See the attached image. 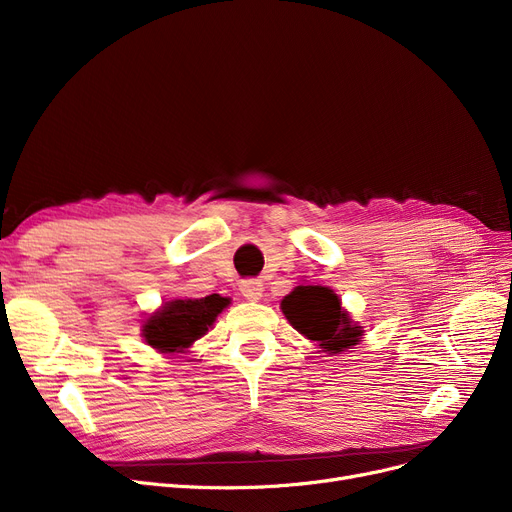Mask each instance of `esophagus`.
I'll use <instances>...</instances> for the list:
<instances>
[{
  "mask_svg": "<svg viewBox=\"0 0 512 512\" xmlns=\"http://www.w3.org/2000/svg\"><path fill=\"white\" fill-rule=\"evenodd\" d=\"M261 290H263V284L259 280H242L240 282L242 297L249 299V301H259L261 299Z\"/></svg>",
  "mask_w": 512,
  "mask_h": 512,
  "instance_id": "1",
  "label": "esophagus"
}]
</instances>
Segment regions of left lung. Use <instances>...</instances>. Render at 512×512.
Listing matches in <instances>:
<instances>
[{
	"instance_id": "8db88e82",
	"label": "left lung",
	"mask_w": 512,
	"mask_h": 512,
	"mask_svg": "<svg viewBox=\"0 0 512 512\" xmlns=\"http://www.w3.org/2000/svg\"><path fill=\"white\" fill-rule=\"evenodd\" d=\"M282 311L290 324L326 353H342L363 336L361 326L340 307V299L326 286H297L282 301Z\"/></svg>"
}]
</instances>
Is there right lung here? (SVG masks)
<instances>
[{"instance_id": "right-lung-1", "label": "right lung", "mask_w": 512, "mask_h": 512, "mask_svg": "<svg viewBox=\"0 0 512 512\" xmlns=\"http://www.w3.org/2000/svg\"><path fill=\"white\" fill-rule=\"evenodd\" d=\"M228 303L230 301L220 294H209V297L195 301L166 303L161 311L147 319L143 336L147 344L161 353H180L207 332Z\"/></svg>"}]
</instances>
